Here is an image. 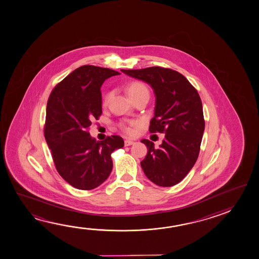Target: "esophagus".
<instances>
[{"mask_svg": "<svg viewBox=\"0 0 259 259\" xmlns=\"http://www.w3.org/2000/svg\"><path fill=\"white\" fill-rule=\"evenodd\" d=\"M135 144V142L132 140H125L124 141V146H130L132 144Z\"/></svg>", "mask_w": 259, "mask_h": 259, "instance_id": "esophagus-1", "label": "esophagus"}]
</instances>
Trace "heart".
I'll return each instance as SVG.
<instances>
[{
    "label": "heart",
    "instance_id": "b5f03b06",
    "mask_svg": "<svg viewBox=\"0 0 259 259\" xmlns=\"http://www.w3.org/2000/svg\"><path fill=\"white\" fill-rule=\"evenodd\" d=\"M127 90L128 95L130 98H133L135 97H137L138 95H141L143 93H148L149 89L146 85H144V83L139 82V81H133L126 88ZM110 98V93L105 94L104 96V103H106L108 101V99ZM137 123L136 121H127V122H123L120 123V128L121 130L127 134V135H132L133 134V127L136 126Z\"/></svg>",
    "mask_w": 259,
    "mask_h": 259
}]
</instances>
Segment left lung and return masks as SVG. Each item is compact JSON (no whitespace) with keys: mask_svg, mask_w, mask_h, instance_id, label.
<instances>
[{"mask_svg":"<svg viewBox=\"0 0 259 259\" xmlns=\"http://www.w3.org/2000/svg\"><path fill=\"white\" fill-rule=\"evenodd\" d=\"M121 71L153 88L156 103L149 131L165 134V138L159 148L151 141H141L148 149L141 166L146 177L158 186H174L189 174L199 156L205 129L199 93L185 76L170 68Z\"/></svg>","mask_w":259,"mask_h":259,"instance_id":"1","label":"left lung"}]
</instances>
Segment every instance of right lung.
<instances>
[{
	"label": "right lung",
	"mask_w": 259,
	"mask_h": 259,
	"mask_svg": "<svg viewBox=\"0 0 259 259\" xmlns=\"http://www.w3.org/2000/svg\"><path fill=\"white\" fill-rule=\"evenodd\" d=\"M119 74L110 68L81 66L56 85L48 100L45 139L58 172L78 190L101 185L113 168L111 153L123 146L120 136L97 141L89 132L91 122L102 114L101 85Z\"/></svg>",
	"instance_id": "obj_1"
}]
</instances>
